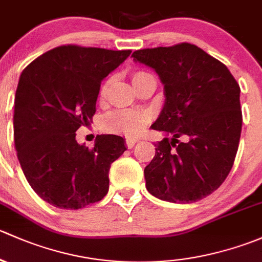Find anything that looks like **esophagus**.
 Here are the masks:
<instances>
[{"label": "esophagus", "instance_id": "obj_1", "mask_svg": "<svg viewBox=\"0 0 262 262\" xmlns=\"http://www.w3.org/2000/svg\"><path fill=\"white\" fill-rule=\"evenodd\" d=\"M137 142L136 139H127L126 140V146L128 147V149H132V147L135 146V144Z\"/></svg>", "mask_w": 262, "mask_h": 262}]
</instances>
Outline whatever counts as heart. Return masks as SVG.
<instances>
[{
	"instance_id": "heart-1",
	"label": "heart",
	"mask_w": 262,
	"mask_h": 262,
	"mask_svg": "<svg viewBox=\"0 0 262 262\" xmlns=\"http://www.w3.org/2000/svg\"><path fill=\"white\" fill-rule=\"evenodd\" d=\"M150 75L149 73L144 71H135L131 74L132 84H137L141 79L145 77ZM110 87V79L104 80L103 84L99 88V97L103 98L106 96L107 91ZM149 122V115L146 112H139V111H116L110 113L106 116L103 120V126L106 130L117 132V134H122L125 136L134 137L137 136L145 126Z\"/></svg>"
}]
</instances>
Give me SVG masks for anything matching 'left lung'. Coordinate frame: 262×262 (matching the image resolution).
Returning a JSON list of instances; mask_svg holds the SVG:
<instances>
[{"label":"left lung","mask_w":262,"mask_h":262,"mask_svg":"<svg viewBox=\"0 0 262 262\" xmlns=\"http://www.w3.org/2000/svg\"><path fill=\"white\" fill-rule=\"evenodd\" d=\"M132 56L160 77L165 103L151 128L171 136L155 144L144 170L146 189L171 203L201 201L221 187L236 158L242 128L238 83L225 64L188 42Z\"/></svg>","instance_id":"1"}]
</instances>
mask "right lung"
<instances>
[{
    "label": "right lung",
    "mask_w": 262,
    "mask_h": 262,
    "mask_svg": "<svg viewBox=\"0 0 262 262\" xmlns=\"http://www.w3.org/2000/svg\"><path fill=\"white\" fill-rule=\"evenodd\" d=\"M131 50L63 45L31 61L15 96L13 139L35 193L54 207L79 209L108 191L111 164L126 150L117 135H98L92 149L75 131L96 113L101 82Z\"/></svg>",
    "instance_id": "obj_1"
}]
</instances>
